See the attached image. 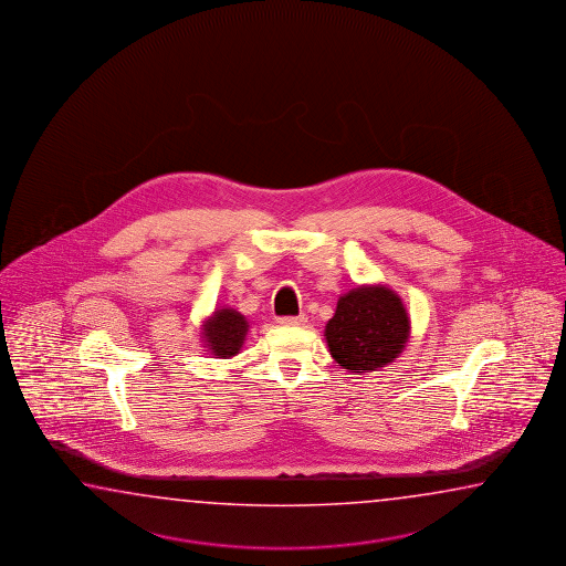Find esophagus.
<instances>
[{"instance_id": "obj_1", "label": "esophagus", "mask_w": 566, "mask_h": 566, "mask_svg": "<svg viewBox=\"0 0 566 566\" xmlns=\"http://www.w3.org/2000/svg\"><path fill=\"white\" fill-rule=\"evenodd\" d=\"M307 322V317L305 315H297V317H281L279 323L281 325H285V327H300V325H305Z\"/></svg>"}]
</instances>
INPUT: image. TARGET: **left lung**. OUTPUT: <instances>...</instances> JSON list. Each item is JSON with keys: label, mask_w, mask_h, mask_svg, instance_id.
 Instances as JSON below:
<instances>
[{"label": "left lung", "mask_w": 566, "mask_h": 566, "mask_svg": "<svg viewBox=\"0 0 566 566\" xmlns=\"http://www.w3.org/2000/svg\"><path fill=\"white\" fill-rule=\"evenodd\" d=\"M410 315L388 285H359L337 300L325 342L339 366L364 376L398 357L410 339Z\"/></svg>", "instance_id": "left-lung-1"}]
</instances>
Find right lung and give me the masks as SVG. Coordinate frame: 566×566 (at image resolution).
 Returning a JSON list of instances; mask_svg holds the SVG:
<instances>
[{"mask_svg":"<svg viewBox=\"0 0 566 566\" xmlns=\"http://www.w3.org/2000/svg\"><path fill=\"white\" fill-rule=\"evenodd\" d=\"M249 332L243 313L233 307H217L200 325V342L217 359H231L241 352Z\"/></svg>","mask_w":566,"mask_h":566,"instance_id":"right-lung-1","label":"right lung"}]
</instances>
